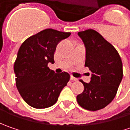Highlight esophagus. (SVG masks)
<instances>
[{"instance_id": "esophagus-1", "label": "esophagus", "mask_w": 130, "mask_h": 130, "mask_svg": "<svg viewBox=\"0 0 130 130\" xmlns=\"http://www.w3.org/2000/svg\"><path fill=\"white\" fill-rule=\"evenodd\" d=\"M70 79H71V80H72V81H77V78L74 77L73 76H71V77H70Z\"/></svg>"}]
</instances>
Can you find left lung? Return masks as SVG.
I'll return each instance as SVG.
<instances>
[{"instance_id": "obj_1", "label": "left lung", "mask_w": 130, "mask_h": 130, "mask_svg": "<svg viewBox=\"0 0 130 130\" xmlns=\"http://www.w3.org/2000/svg\"><path fill=\"white\" fill-rule=\"evenodd\" d=\"M78 35L85 47V66L92 74L89 83L81 80L84 91L77 96V101L85 109L98 111L116 96L123 77L122 62L115 47L98 32L87 29Z\"/></svg>"}]
</instances>
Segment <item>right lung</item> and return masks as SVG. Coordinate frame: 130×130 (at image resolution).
Returning a JSON list of instances; mask_svg holds the SVG:
<instances>
[{"label": "right lung", "mask_w": 130, "mask_h": 130, "mask_svg": "<svg viewBox=\"0 0 130 130\" xmlns=\"http://www.w3.org/2000/svg\"><path fill=\"white\" fill-rule=\"evenodd\" d=\"M70 35L47 29L27 38L19 47L13 67L16 84L21 96L30 106L45 108L54 105L67 86L70 75L65 72L55 73L47 63H54L57 44Z\"/></svg>", "instance_id": "right-lung-1"}]
</instances>
